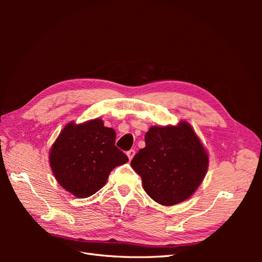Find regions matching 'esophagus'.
Instances as JSON below:
<instances>
[{
  "mask_svg": "<svg viewBox=\"0 0 262 262\" xmlns=\"http://www.w3.org/2000/svg\"><path fill=\"white\" fill-rule=\"evenodd\" d=\"M126 155H128V157H129V160L131 161L132 158H133V156L136 155V150L134 149H130V150H128V152H126Z\"/></svg>",
  "mask_w": 262,
  "mask_h": 262,
  "instance_id": "esophagus-1",
  "label": "esophagus"
}]
</instances>
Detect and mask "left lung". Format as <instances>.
Wrapping results in <instances>:
<instances>
[{"mask_svg": "<svg viewBox=\"0 0 262 262\" xmlns=\"http://www.w3.org/2000/svg\"><path fill=\"white\" fill-rule=\"evenodd\" d=\"M144 191L165 207L186 201L199 188L209 167V155L189 122L150 126L145 147L131 161Z\"/></svg>", "mask_w": 262, "mask_h": 262, "instance_id": "obj_1", "label": "left lung"}]
</instances>
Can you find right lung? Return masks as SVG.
Here are the masks:
<instances>
[{
	"label": "right lung",
	"mask_w": 262,
	"mask_h": 262,
	"mask_svg": "<svg viewBox=\"0 0 262 262\" xmlns=\"http://www.w3.org/2000/svg\"><path fill=\"white\" fill-rule=\"evenodd\" d=\"M116 131L99 118L64 125L49 150L54 178L68 192L87 198L106 185L110 171L128 162L116 145Z\"/></svg>",
	"instance_id": "1"
}]
</instances>
